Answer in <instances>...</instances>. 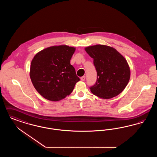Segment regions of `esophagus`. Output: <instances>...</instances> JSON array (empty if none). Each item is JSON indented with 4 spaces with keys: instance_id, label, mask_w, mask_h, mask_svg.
Segmentation results:
<instances>
[{
    "instance_id": "34e87169",
    "label": "esophagus",
    "mask_w": 157,
    "mask_h": 157,
    "mask_svg": "<svg viewBox=\"0 0 157 157\" xmlns=\"http://www.w3.org/2000/svg\"><path fill=\"white\" fill-rule=\"evenodd\" d=\"M85 79V76H82V77L81 78V80L82 81H84Z\"/></svg>"
}]
</instances>
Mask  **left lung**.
Segmentation results:
<instances>
[{
	"mask_svg": "<svg viewBox=\"0 0 157 157\" xmlns=\"http://www.w3.org/2000/svg\"><path fill=\"white\" fill-rule=\"evenodd\" d=\"M85 49L94 59L97 72V82L90 88L91 92L103 99L119 95L130 78V69L124 57L115 49L106 45L91 46Z\"/></svg>",
	"mask_w": 157,
	"mask_h": 157,
	"instance_id": "left-lung-1",
	"label": "left lung"
}]
</instances>
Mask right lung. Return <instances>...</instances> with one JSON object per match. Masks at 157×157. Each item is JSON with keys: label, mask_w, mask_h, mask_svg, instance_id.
Returning a JSON list of instances; mask_svg holds the SVG:
<instances>
[{"label": "right lung", "mask_w": 157, "mask_h": 157, "mask_svg": "<svg viewBox=\"0 0 157 157\" xmlns=\"http://www.w3.org/2000/svg\"><path fill=\"white\" fill-rule=\"evenodd\" d=\"M75 48L54 46L40 51L30 65V77L37 92L45 99L58 101L71 94L80 79L70 60Z\"/></svg>", "instance_id": "add662e5"}]
</instances>
